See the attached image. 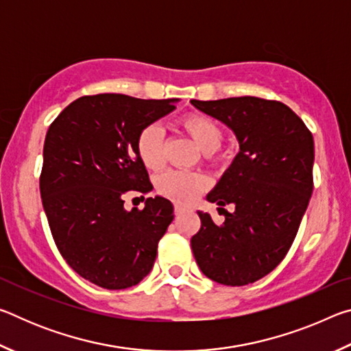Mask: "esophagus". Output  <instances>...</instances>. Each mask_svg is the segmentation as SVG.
I'll use <instances>...</instances> for the list:
<instances>
[{"mask_svg":"<svg viewBox=\"0 0 351 351\" xmlns=\"http://www.w3.org/2000/svg\"><path fill=\"white\" fill-rule=\"evenodd\" d=\"M186 210L184 209V206H181V204H175V215H181V213Z\"/></svg>","mask_w":351,"mask_h":351,"instance_id":"esophagus-1","label":"esophagus"}]
</instances>
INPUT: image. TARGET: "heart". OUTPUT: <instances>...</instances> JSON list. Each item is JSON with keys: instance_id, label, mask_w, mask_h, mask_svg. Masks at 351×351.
Segmentation results:
<instances>
[{"instance_id": "b5f03b06", "label": "heart", "mask_w": 351, "mask_h": 351, "mask_svg": "<svg viewBox=\"0 0 351 351\" xmlns=\"http://www.w3.org/2000/svg\"><path fill=\"white\" fill-rule=\"evenodd\" d=\"M184 132L193 139L209 162L218 164L223 161L224 154L219 152L223 144L224 132L217 121L203 112H190L178 121ZM164 132L158 123H150L141 130L136 138V152L148 170H161L164 167ZM156 187L164 197L189 203L206 187V180L197 173L184 171H167L158 178Z\"/></svg>"}]
</instances>
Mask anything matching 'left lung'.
I'll list each match as a JSON object with an SVG mask.
<instances>
[{
    "instance_id": "1",
    "label": "left lung",
    "mask_w": 351,
    "mask_h": 351,
    "mask_svg": "<svg viewBox=\"0 0 351 351\" xmlns=\"http://www.w3.org/2000/svg\"><path fill=\"white\" fill-rule=\"evenodd\" d=\"M192 104L232 128L240 152L207 195L221 206L224 221L215 224L198 212L201 228L190 245L206 277L243 287L276 269L293 245L314 187L313 134L278 100L243 96Z\"/></svg>"
}]
</instances>
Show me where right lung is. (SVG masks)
Returning a JSON list of instances; mask_svg holds the SVG:
<instances>
[{
	"label": "right lung",
	"mask_w": 351,
	"mask_h": 351,
	"mask_svg": "<svg viewBox=\"0 0 351 351\" xmlns=\"http://www.w3.org/2000/svg\"><path fill=\"white\" fill-rule=\"evenodd\" d=\"M175 102L83 96L47 130L40 193L52 239L71 268L100 288L125 289L147 277L173 219L169 199L147 198L144 209L125 210L123 195L153 189L136 138Z\"/></svg>",
	"instance_id": "add662e5"
}]
</instances>
